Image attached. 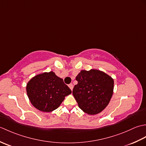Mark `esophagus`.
I'll return each instance as SVG.
<instances>
[{
	"instance_id": "34e87169",
	"label": "esophagus",
	"mask_w": 146,
	"mask_h": 146,
	"mask_svg": "<svg viewBox=\"0 0 146 146\" xmlns=\"http://www.w3.org/2000/svg\"><path fill=\"white\" fill-rule=\"evenodd\" d=\"M68 86H69V88L71 89V90L72 91V90H73V84H70L69 85H68Z\"/></svg>"
}]
</instances>
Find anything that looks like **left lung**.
I'll list each match as a JSON object with an SVG mask.
<instances>
[{
  "label": "left lung",
  "instance_id": "1",
  "mask_svg": "<svg viewBox=\"0 0 146 146\" xmlns=\"http://www.w3.org/2000/svg\"><path fill=\"white\" fill-rule=\"evenodd\" d=\"M73 95L78 107L88 115H97L109 104L113 92V79L98 70H82L76 76Z\"/></svg>",
  "mask_w": 146,
  "mask_h": 146
}]
</instances>
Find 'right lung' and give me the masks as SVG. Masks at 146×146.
<instances>
[{
	"label": "right lung",
	"mask_w": 146,
	"mask_h": 146,
	"mask_svg": "<svg viewBox=\"0 0 146 146\" xmlns=\"http://www.w3.org/2000/svg\"><path fill=\"white\" fill-rule=\"evenodd\" d=\"M26 92L31 103L37 109L50 112L56 109L71 90L54 72H44L27 82Z\"/></svg>",
	"instance_id": "add662e5"
}]
</instances>
